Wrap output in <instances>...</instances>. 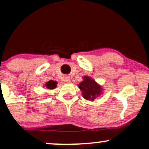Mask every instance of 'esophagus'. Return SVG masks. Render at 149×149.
Wrapping results in <instances>:
<instances>
[{
    "mask_svg": "<svg viewBox=\"0 0 149 149\" xmlns=\"http://www.w3.org/2000/svg\"><path fill=\"white\" fill-rule=\"evenodd\" d=\"M65 81H66L67 83H70V76H65Z\"/></svg>",
    "mask_w": 149,
    "mask_h": 149,
    "instance_id": "34e87169",
    "label": "esophagus"
}]
</instances>
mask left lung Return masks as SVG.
Wrapping results in <instances>:
<instances>
[{
	"mask_svg": "<svg viewBox=\"0 0 149 149\" xmlns=\"http://www.w3.org/2000/svg\"><path fill=\"white\" fill-rule=\"evenodd\" d=\"M79 88L82 91L85 99L93 101L98 96L103 94V89L101 85L90 76H84L83 81L79 84Z\"/></svg>",
	"mask_w": 149,
	"mask_h": 149,
	"instance_id": "left-lung-1",
	"label": "left lung"
}]
</instances>
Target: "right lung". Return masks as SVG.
<instances>
[{
  "mask_svg": "<svg viewBox=\"0 0 149 149\" xmlns=\"http://www.w3.org/2000/svg\"><path fill=\"white\" fill-rule=\"evenodd\" d=\"M57 84L58 82L53 81V80H50V81H48V82L46 83V84H45V86H43V87H46L47 89L51 90V89L56 88V86H57Z\"/></svg>",
  "mask_w": 149,
  "mask_h": 149,
  "instance_id": "obj_1",
  "label": "right lung"
}]
</instances>
